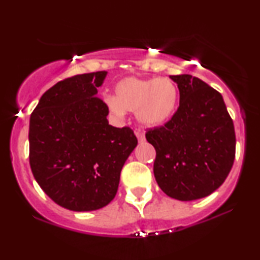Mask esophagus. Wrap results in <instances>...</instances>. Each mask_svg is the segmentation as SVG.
<instances>
[{"instance_id": "1", "label": "esophagus", "mask_w": 260, "mask_h": 260, "mask_svg": "<svg viewBox=\"0 0 260 260\" xmlns=\"http://www.w3.org/2000/svg\"><path fill=\"white\" fill-rule=\"evenodd\" d=\"M136 137H137L138 142H144V140H145L144 134L141 133V131H136Z\"/></svg>"}]
</instances>
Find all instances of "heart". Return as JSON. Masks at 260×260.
<instances>
[{
	"label": "heart",
	"mask_w": 260,
	"mask_h": 260,
	"mask_svg": "<svg viewBox=\"0 0 260 260\" xmlns=\"http://www.w3.org/2000/svg\"><path fill=\"white\" fill-rule=\"evenodd\" d=\"M110 112L123 117L135 111L137 122L145 127L168 123L179 108V90L168 78L127 77L113 87V98L106 101Z\"/></svg>",
	"instance_id": "1"
}]
</instances>
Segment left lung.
<instances>
[{"label":"left lung","instance_id":"8db88e82","mask_svg":"<svg viewBox=\"0 0 260 260\" xmlns=\"http://www.w3.org/2000/svg\"><path fill=\"white\" fill-rule=\"evenodd\" d=\"M180 105L163 126L149 129L156 150L154 175L158 187L180 201L208 197L229 176L236 156L233 120L222 95L190 74L170 76Z\"/></svg>","mask_w":260,"mask_h":260}]
</instances>
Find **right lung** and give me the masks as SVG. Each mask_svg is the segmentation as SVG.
Listing matches in <instances>:
<instances>
[{"label": "right lung", "instance_id": "right-lung-1", "mask_svg": "<svg viewBox=\"0 0 260 260\" xmlns=\"http://www.w3.org/2000/svg\"><path fill=\"white\" fill-rule=\"evenodd\" d=\"M108 72L67 78L42 94L29 120V163L41 189L76 212L105 207L137 145L130 127L110 125L109 108L95 97Z\"/></svg>", "mask_w": 260, "mask_h": 260}]
</instances>
